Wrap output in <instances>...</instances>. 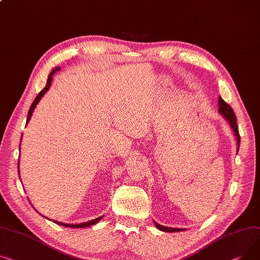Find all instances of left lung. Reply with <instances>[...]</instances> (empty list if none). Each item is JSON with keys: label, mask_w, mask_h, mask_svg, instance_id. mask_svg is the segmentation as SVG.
I'll list each match as a JSON object with an SVG mask.
<instances>
[{"label": "left lung", "mask_w": 260, "mask_h": 260, "mask_svg": "<svg viewBox=\"0 0 260 260\" xmlns=\"http://www.w3.org/2000/svg\"><path fill=\"white\" fill-rule=\"evenodd\" d=\"M218 105H219V113L227 119L228 122L230 123L231 127L234 131V134L237 138V147L239 148V142H240V136H239V132H238V126H237V122H236V116L233 112V110L231 109V107L228 105L227 102H224L222 100L221 97L218 98ZM238 151V149H237ZM155 227H157L159 230L164 231V232H179V231H183V229H177V228H168V227H163L161 224L154 222Z\"/></svg>", "instance_id": "1"}]
</instances>
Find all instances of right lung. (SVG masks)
I'll list each match as a JSON object with an SVG mask.
<instances>
[{
    "instance_id": "right-lung-1",
    "label": "right lung",
    "mask_w": 260,
    "mask_h": 260,
    "mask_svg": "<svg viewBox=\"0 0 260 260\" xmlns=\"http://www.w3.org/2000/svg\"><path fill=\"white\" fill-rule=\"evenodd\" d=\"M59 69L58 68H56L55 70H53L52 71L50 74H49V77H48V80H47V84H46V86L45 88L39 93V95L36 97V99H34V101L32 102V105H31V107H30V109H29V112H28V118H27V122H26V124L29 122V120H30V118H31V115H32V113H33V111H34V109H36V107H37V105L39 103V101L41 100V98L44 96V94L49 90V88H50V85H51V81H52V75H53L56 71H58ZM101 217L102 216H100V217H98V218H95V219H92V220H89V221H86V222H82V223H77V224H68V223H63V222H59V221H55L56 223H58V224H61V226H64V227H70V228H85V227H89V226H92V224H94V223H96V222H98L100 219H101Z\"/></svg>"
}]
</instances>
